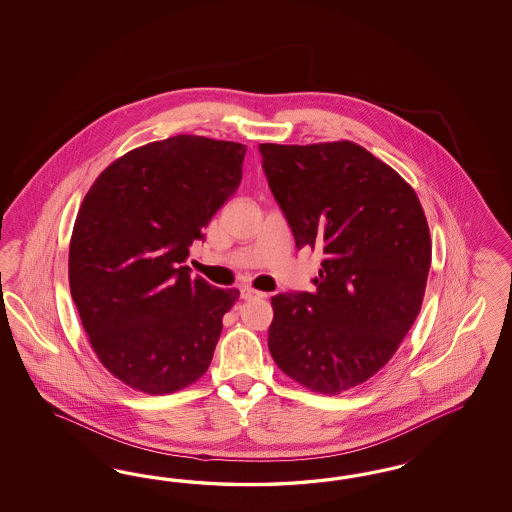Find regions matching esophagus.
<instances>
[{"instance_id": "1", "label": "esophagus", "mask_w": 512, "mask_h": 512, "mask_svg": "<svg viewBox=\"0 0 512 512\" xmlns=\"http://www.w3.org/2000/svg\"><path fill=\"white\" fill-rule=\"evenodd\" d=\"M240 296H242V300H251V298H264L266 293L255 291V289H251V287H242V289H240Z\"/></svg>"}]
</instances>
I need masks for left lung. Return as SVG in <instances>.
Instances as JSON below:
<instances>
[{"label":"left lung","mask_w":512,"mask_h":512,"mask_svg":"<svg viewBox=\"0 0 512 512\" xmlns=\"http://www.w3.org/2000/svg\"><path fill=\"white\" fill-rule=\"evenodd\" d=\"M259 150L296 248L325 255L313 293L272 296L268 349L296 383L340 394L379 372L419 315L426 216L413 187L355 142Z\"/></svg>","instance_id":"obj_1"}]
</instances>
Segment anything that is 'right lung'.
Instances as JSON below:
<instances>
[{
	"instance_id": "add662e5",
	"label": "right lung",
	"mask_w": 512,
	"mask_h": 512,
	"mask_svg": "<svg viewBox=\"0 0 512 512\" xmlns=\"http://www.w3.org/2000/svg\"><path fill=\"white\" fill-rule=\"evenodd\" d=\"M246 146L197 135L150 142L93 182L69 246V285L114 377L171 394L208 370L238 289L191 279L189 248L242 182Z\"/></svg>"
}]
</instances>
